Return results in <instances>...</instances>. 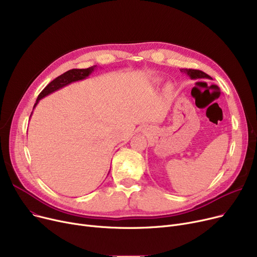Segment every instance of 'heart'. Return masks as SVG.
<instances>
[{
  "mask_svg": "<svg viewBox=\"0 0 257 257\" xmlns=\"http://www.w3.org/2000/svg\"><path fill=\"white\" fill-rule=\"evenodd\" d=\"M159 81H160V79H156V82H159Z\"/></svg>",
  "mask_w": 257,
  "mask_h": 257,
  "instance_id": "heart-1",
  "label": "heart"
}]
</instances>
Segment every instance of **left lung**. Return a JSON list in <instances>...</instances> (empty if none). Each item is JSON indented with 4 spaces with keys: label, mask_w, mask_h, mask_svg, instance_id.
<instances>
[{
    "label": "left lung",
    "mask_w": 257,
    "mask_h": 257,
    "mask_svg": "<svg viewBox=\"0 0 257 257\" xmlns=\"http://www.w3.org/2000/svg\"><path fill=\"white\" fill-rule=\"evenodd\" d=\"M183 74L187 75L191 79H199V78H207L210 79L211 77L205 74L204 72L199 71V70H192V69H181L180 70Z\"/></svg>",
    "instance_id": "obj_1"
}]
</instances>
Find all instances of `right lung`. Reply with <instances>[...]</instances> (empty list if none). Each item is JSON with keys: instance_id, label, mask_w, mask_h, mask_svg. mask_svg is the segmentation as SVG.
Returning <instances> with one entry per match:
<instances>
[{"instance_id": "obj_1", "label": "right lung", "mask_w": 257, "mask_h": 257, "mask_svg": "<svg viewBox=\"0 0 257 257\" xmlns=\"http://www.w3.org/2000/svg\"><path fill=\"white\" fill-rule=\"evenodd\" d=\"M96 66L97 65H92V66L88 67V69H73V70H70V71L65 72L64 74L60 75L59 77L54 79L53 81H51V82L43 89V91L39 93V96L37 97V100H36V103L34 104L33 109L38 104L39 100H42L43 98L49 96L50 93L56 91V90L66 86V85H69L73 82H76V81L86 79L93 72V70L96 69Z\"/></svg>"}]
</instances>
